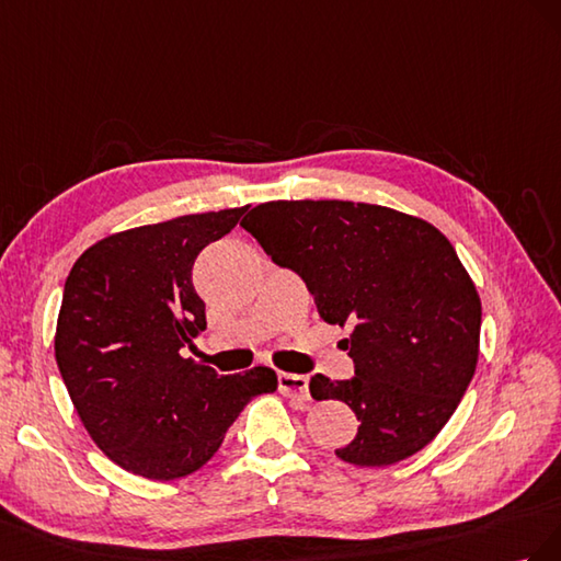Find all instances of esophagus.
Instances as JSON below:
<instances>
[{
    "mask_svg": "<svg viewBox=\"0 0 561 561\" xmlns=\"http://www.w3.org/2000/svg\"><path fill=\"white\" fill-rule=\"evenodd\" d=\"M277 380H279V392L282 394L302 399V402H308V399H310V388H308V378L306 376L279 371Z\"/></svg>",
    "mask_w": 561,
    "mask_h": 561,
    "instance_id": "obj_1",
    "label": "esophagus"
}]
</instances>
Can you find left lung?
I'll use <instances>...</instances> for the list:
<instances>
[{
	"label": "left lung",
	"mask_w": 561,
	"mask_h": 561,
	"mask_svg": "<svg viewBox=\"0 0 561 561\" xmlns=\"http://www.w3.org/2000/svg\"><path fill=\"white\" fill-rule=\"evenodd\" d=\"M242 228L308 284L355 378L310 380L314 399L355 411L357 437L335 456L386 468L419 454L449 423L479 359L482 300L456 249L432 222L378 204L279 199Z\"/></svg>",
	"instance_id": "1"
}]
</instances>
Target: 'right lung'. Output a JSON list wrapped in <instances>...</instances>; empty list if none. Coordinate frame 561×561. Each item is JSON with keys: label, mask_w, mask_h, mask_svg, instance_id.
Here are the masks:
<instances>
[{"label": "right lung", "mask_w": 561, "mask_h": 561, "mask_svg": "<svg viewBox=\"0 0 561 561\" xmlns=\"http://www.w3.org/2000/svg\"><path fill=\"white\" fill-rule=\"evenodd\" d=\"M247 209L107 234L70 270L54 335L56 362L89 437L126 472L152 482L192 474L218 451L255 394L277 390V374L267 366L218 376L181 357V347L206 329L192 265Z\"/></svg>", "instance_id": "1"}]
</instances>
